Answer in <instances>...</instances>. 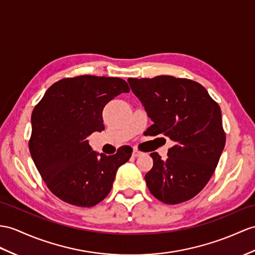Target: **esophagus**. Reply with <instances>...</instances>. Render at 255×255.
Returning <instances> with one entry per match:
<instances>
[{
  "instance_id": "esophagus-1",
  "label": "esophagus",
  "mask_w": 255,
  "mask_h": 255,
  "mask_svg": "<svg viewBox=\"0 0 255 255\" xmlns=\"http://www.w3.org/2000/svg\"><path fill=\"white\" fill-rule=\"evenodd\" d=\"M141 154H142V152L139 151L138 149H134V150H133V157H135V158L141 156Z\"/></svg>"
}]
</instances>
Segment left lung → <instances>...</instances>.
Returning a JSON list of instances; mask_svg holds the SVG:
<instances>
[{"label":"left lung","mask_w":255,"mask_h":255,"mask_svg":"<svg viewBox=\"0 0 255 255\" xmlns=\"http://www.w3.org/2000/svg\"><path fill=\"white\" fill-rule=\"evenodd\" d=\"M128 82L153 122L148 135H163L174 142L166 160L150 153L153 165L145 175L149 191L166 204L191 199L213 175L225 146L219 104L189 79L158 76Z\"/></svg>","instance_id":"obj_1"}]
</instances>
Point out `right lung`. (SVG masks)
Segmentation results:
<instances>
[{"instance_id":"right-lung-1","label":"right lung","mask_w":255,"mask_h":255,"mask_svg":"<svg viewBox=\"0 0 255 255\" xmlns=\"http://www.w3.org/2000/svg\"><path fill=\"white\" fill-rule=\"evenodd\" d=\"M128 92V83L120 78H64L34 107L29 150L43 181L60 200L90 208L108 196L117 170L133 149L122 146L113 156L98 154L86 137L105 129L104 107Z\"/></svg>"}]
</instances>
